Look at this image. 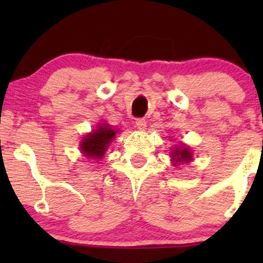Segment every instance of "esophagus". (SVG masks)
I'll list each match as a JSON object with an SVG mask.
<instances>
[{
  "label": "esophagus",
  "mask_w": 263,
  "mask_h": 263,
  "mask_svg": "<svg viewBox=\"0 0 263 263\" xmlns=\"http://www.w3.org/2000/svg\"><path fill=\"white\" fill-rule=\"evenodd\" d=\"M135 125H136V127H137L138 129H141V131H143L144 128H146V120L144 119H137L136 120V122H135Z\"/></svg>",
  "instance_id": "34e87169"
}]
</instances>
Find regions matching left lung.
<instances>
[{
	"mask_svg": "<svg viewBox=\"0 0 263 263\" xmlns=\"http://www.w3.org/2000/svg\"><path fill=\"white\" fill-rule=\"evenodd\" d=\"M172 161H173L174 165L179 164V163H188L193 159L192 151H190L189 147L184 146H177L174 147L173 151H172Z\"/></svg>",
	"mask_w": 263,
	"mask_h": 263,
	"instance_id": "left-lung-1",
	"label": "left lung"
}]
</instances>
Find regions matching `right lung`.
Segmentation results:
<instances>
[{
	"mask_svg": "<svg viewBox=\"0 0 263 263\" xmlns=\"http://www.w3.org/2000/svg\"><path fill=\"white\" fill-rule=\"evenodd\" d=\"M117 132H119L117 129L111 128L106 123H101L95 131L86 135L80 142L81 152L87 158L100 161V158L105 156V152H106Z\"/></svg>",
	"mask_w": 263,
	"mask_h": 263,
	"instance_id": "obj_1",
	"label": "right lung"
}]
</instances>
